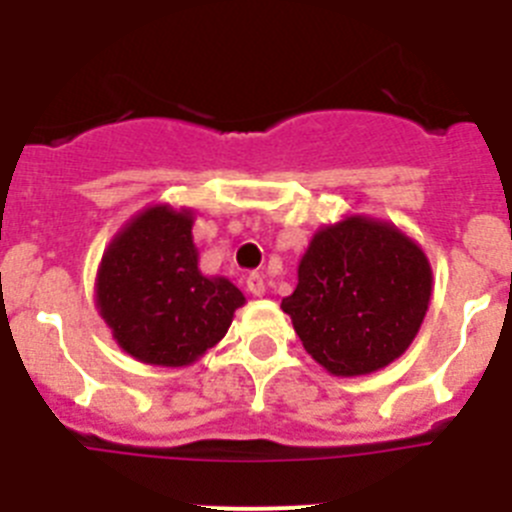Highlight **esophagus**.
Returning <instances> with one entry per match:
<instances>
[{
	"label": "esophagus",
	"mask_w": 512,
	"mask_h": 512,
	"mask_svg": "<svg viewBox=\"0 0 512 512\" xmlns=\"http://www.w3.org/2000/svg\"><path fill=\"white\" fill-rule=\"evenodd\" d=\"M246 289L253 297H264L266 295V282L261 274H248L246 277Z\"/></svg>",
	"instance_id": "esophagus-1"
}]
</instances>
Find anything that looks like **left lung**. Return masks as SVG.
Returning <instances> with one entry per match:
<instances>
[{
    "mask_svg": "<svg viewBox=\"0 0 512 512\" xmlns=\"http://www.w3.org/2000/svg\"><path fill=\"white\" fill-rule=\"evenodd\" d=\"M431 292L420 243L392 220L354 212L312 233L282 310L325 372L364 377L408 351Z\"/></svg>",
    "mask_w": 512,
    "mask_h": 512,
    "instance_id": "1",
    "label": "left lung"
}]
</instances>
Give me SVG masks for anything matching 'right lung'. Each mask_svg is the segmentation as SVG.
<instances>
[{
    "label": "right lung",
    "instance_id": "add662e5",
    "mask_svg": "<svg viewBox=\"0 0 512 512\" xmlns=\"http://www.w3.org/2000/svg\"><path fill=\"white\" fill-rule=\"evenodd\" d=\"M192 228V207L148 205L112 235L97 266V312L140 364L182 369L200 361L246 305L230 279L202 274Z\"/></svg>",
    "mask_w": 512,
    "mask_h": 512
}]
</instances>
